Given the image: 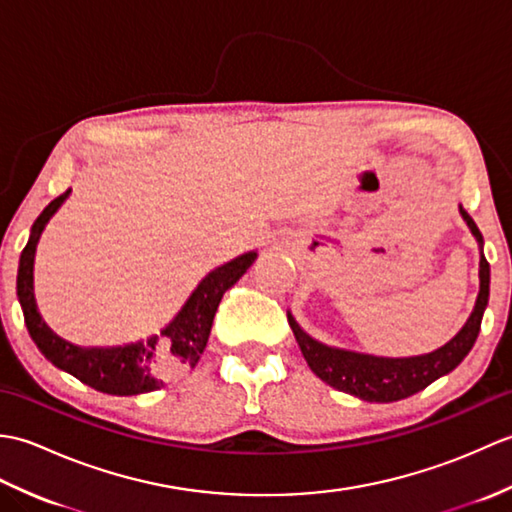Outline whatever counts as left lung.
<instances>
[{
	"instance_id": "obj_1",
	"label": "left lung",
	"mask_w": 512,
	"mask_h": 512,
	"mask_svg": "<svg viewBox=\"0 0 512 512\" xmlns=\"http://www.w3.org/2000/svg\"><path fill=\"white\" fill-rule=\"evenodd\" d=\"M460 213L469 224L471 233L477 242H484L480 228L475 226L473 217L460 206ZM488 284H491V266L486 257H480V295H477L475 308L464 328L453 336V339L442 345L440 350L422 356L409 358H383L369 356L347 350H336L303 332L297 321L288 314V323L295 339L301 347L303 358H306L310 369L317 374L323 383L330 387L345 391L367 402H394L416 394V391L431 385L433 380L449 374L451 369L462 363V358L471 352V347L480 334L482 317L488 303Z\"/></svg>"
}]
</instances>
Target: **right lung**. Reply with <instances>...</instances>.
I'll use <instances>...</instances> for the list:
<instances>
[{
  "label": "right lung",
  "mask_w": 512,
  "mask_h": 512,
  "mask_svg": "<svg viewBox=\"0 0 512 512\" xmlns=\"http://www.w3.org/2000/svg\"><path fill=\"white\" fill-rule=\"evenodd\" d=\"M68 193L70 191L61 193L43 209L37 222L32 224L30 239L19 257L17 297L32 341L37 343L41 354L54 367L72 374L96 391H103V394L136 396L160 389L167 378L198 365L224 292L246 273L248 266L255 262L257 253H246L206 275L198 288L191 292L182 310L160 334L125 347H90V350H85V347H76L59 339L41 321L35 295H32V262H35L39 235L50 217L57 213L61 202L68 198Z\"/></svg>",
  "instance_id": "add662e5"
}]
</instances>
